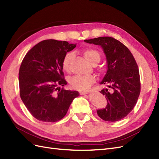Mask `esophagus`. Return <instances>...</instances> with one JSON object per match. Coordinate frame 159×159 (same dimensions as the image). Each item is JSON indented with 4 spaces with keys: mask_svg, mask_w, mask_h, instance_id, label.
<instances>
[{
    "mask_svg": "<svg viewBox=\"0 0 159 159\" xmlns=\"http://www.w3.org/2000/svg\"><path fill=\"white\" fill-rule=\"evenodd\" d=\"M88 93V91H80V94L81 95H86Z\"/></svg>",
    "mask_w": 159,
    "mask_h": 159,
    "instance_id": "esophagus-1",
    "label": "esophagus"
}]
</instances>
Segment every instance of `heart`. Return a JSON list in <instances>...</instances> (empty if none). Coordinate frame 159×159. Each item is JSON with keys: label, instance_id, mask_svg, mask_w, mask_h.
Returning a JSON list of instances; mask_svg holds the SVG:
<instances>
[{"label": "heart", "instance_id": "b5f03b06", "mask_svg": "<svg viewBox=\"0 0 159 159\" xmlns=\"http://www.w3.org/2000/svg\"><path fill=\"white\" fill-rule=\"evenodd\" d=\"M82 54L91 64H98L101 59L99 52L92 48H85L83 49ZM73 55L71 53H67L64 56L61 61V66L63 70L68 71L70 68V63ZM95 81L93 75H74L69 79V84L71 88L80 91L88 90L90 86Z\"/></svg>", "mask_w": 159, "mask_h": 159}]
</instances>
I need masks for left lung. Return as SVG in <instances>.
Masks as SVG:
<instances>
[{"instance_id":"8db88e82","label":"left lung","mask_w":159,"mask_h":159,"mask_svg":"<svg viewBox=\"0 0 159 159\" xmlns=\"http://www.w3.org/2000/svg\"><path fill=\"white\" fill-rule=\"evenodd\" d=\"M84 41L102 46L107 61V73L101 84L110 89L100 91L106 98L107 105L97 111L98 116L106 121H119L133 109L140 95V75L135 59L126 46L113 37Z\"/></svg>"}]
</instances>
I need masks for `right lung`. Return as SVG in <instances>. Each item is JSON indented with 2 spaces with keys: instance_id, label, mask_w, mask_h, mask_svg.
<instances>
[{
  "instance_id": "obj_1",
  "label": "right lung",
  "mask_w": 159,
  "mask_h": 159,
  "mask_svg": "<svg viewBox=\"0 0 159 159\" xmlns=\"http://www.w3.org/2000/svg\"><path fill=\"white\" fill-rule=\"evenodd\" d=\"M76 45L45 40L27 52L18 74L20 96L32 116L40 121L56 122L66 115L78 91L59 86L67 84L61 61Z\"/></svg>"
}]
</instances>
